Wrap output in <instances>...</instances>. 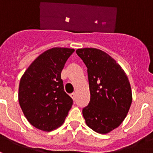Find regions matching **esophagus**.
<instances>
[{
	"instance_id": "34e87169",
	"label": "esophagus",
	"mask_w": 153,
	"mask_h": 153,
	"mask_svg": "<svg viewBox=\"0 0 153 153\" xmlns=\"http://www.w3.org/2000/svg\"><path fill=\"white\" fill-rule=\"evenodd\" d=\"M70 97H72V99L74 100H75V99H76V93H71V94H70Z\"/></svg>"
}]
</instances>
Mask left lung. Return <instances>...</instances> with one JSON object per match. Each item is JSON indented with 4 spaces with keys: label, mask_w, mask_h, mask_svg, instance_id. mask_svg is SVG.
I'll list each match as a JSON object with an SVG mask.
<instances>
[{
    "label": "left lung",
    "mask_w": 153,
    "mask_h": 153,
    "mask_svg": "<svg viewBox=\"0 0 153 153\" xmlns=\"http://www.w3.org/2000/svg\"><path fill=\"white\" fill-rule=\"evenodd\" d=\"M76 54L87 67L90 101L83 109L86 125L106 134L125 120L132 100L129 81L120 65L101 50L82 48Z\"/></svg>",
    "instance_id": "1"
}]
</instances>
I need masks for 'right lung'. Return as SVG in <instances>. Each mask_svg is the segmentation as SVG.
Wrapping results in <instances>:
<instances>
[{
	"label": "right lung",
	"instance_id": "right-lung-1",
	"mask_svg": "<svg viewBox=\"0 0 153 153\" xmlns=\"http://www.w3.org/2000/svg\"><path fill=\"white\" fill-rule=\"evenodd\" d=\"M75 50L53 47L32 62L19 84L18 100L28 122L50 132L62 125L73 105L63 89L61 71Z\"/></svg>",
	"mask_w": 153,
	"mask_h": 153
}]
</instances>
